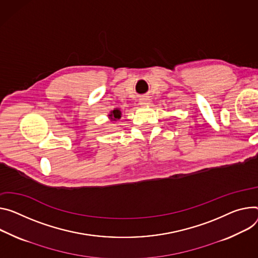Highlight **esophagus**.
<instances>
[{
  "label": "esophagus",
  "mask_w": 258,
  "mask_h": 258,
  "mask_svg": "<svg viewBox=\"0 0 258 258\" xmlns=\"http://www.w3.org/2000/svg\"><path fill=\"white\" fill-rule=\"evenodd\" d=\"M139 103L141 106H148L150 104V99L148 97H143V98L140 99Z\"/></svg>",
  "instance_id": "obj_1"
}]
</instances>
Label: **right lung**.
Segmentation results:
<instances>
[{"instance_id": "obj_1", "label": "right lung", "mask_w": 258, "mask_h": 258, "mask_svg": "<svg viewBox=\"0 0 258 258\" xmlns=\"http://www.w3.org/2000/svg\"><path fill=\"white\" fill-rule=\"evenodd\" d=\"M120 111L118 109H115L111 112V114L109 115L111 117L112 120H116V119H119L120 118Z\"/></svg>"}]
</instances>
